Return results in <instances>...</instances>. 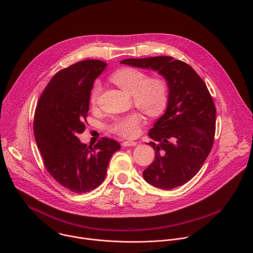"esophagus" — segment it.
I'll use <instances>...</instances> for the list:
<instances>
[{
    "mask_svg": "<svg viewBox=\"0 0 253 253\" xmlns=\"http://www.w3.org/2000/svg\"><path fill=\"white\" fill-rule=\"evenodd\" d=\"M137 142L136 141H124L122 143L123 147H132V146H136Z\"/></svg>",
    "mask_w": 253,
    "mask_h": 253,
    "instance_id": "obj_1",
    "label": "esophagus"
}]
</instances>
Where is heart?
Segmentation results:
<instances>
[{"label": "heart", "mask_w": 253, "mask_h": 253, "mask_svg": "<svg viewBox=\"0 0 253 253\" xmlns=\"http://www.w3.org/2000/svg\"><path fill=\"white\" fill-rule=\"evenodd\" d=\"M112 80L125 92L133 95V102L141 111L149 116H157L163 112L168 102V88L161 79H149L148 75L133 68H123L112 75ZM101 92V84L97 82L91 92L90 100L95 103ZM141 116L130 113L116 118L110 125L111 132L124 138H133L139 134Z\"/></svg>", "instance_id": "1"}]
</instances>
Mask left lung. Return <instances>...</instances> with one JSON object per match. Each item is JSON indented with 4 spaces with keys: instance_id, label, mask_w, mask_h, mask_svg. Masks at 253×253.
<instances>
[{
    "instance_id": "left-lung-1",
    "label": "left lung",
    "mask_w": 253,
    "mask_h": 253,
    "mask_svg": "<svg viewBox=\"0 0 253 253\" xmlns=\"http://www.w3.org/2000/svg\"><path fill=\"white\" fill-rule=\"evenodd\" d=\"M120 63L156 71L168 86L166 111L148 133L155 160L143 171L144 179L164 190L185 184L200 170L213 145L216 109L205 83L191 66L173 57Z\"/></svg>"
}]
</instances>
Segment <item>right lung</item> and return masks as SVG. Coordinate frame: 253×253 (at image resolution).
I'll list each match as a JSON object with an SVG mask.
<instances>
[{
	"label": "right lung",
	"instance_id": "right-lung-1",
	"mask_svg": "<svg viewBox=\"0 0 253 253\" xmlns=\"http://www.w3.org/2000/svg\"><path fill=\"white\" fill-rule=\"evenodd\" d=\"M107 64L84 60L65 68L42 93L34 118V135L44 164L56 181L74 193H86L105 179L120 144L103 137L94 147L77 137L85 131L93 83Z\"/></svg>",
	"mask_w": 253,
	"mask_h": 253
}]
</instances>
